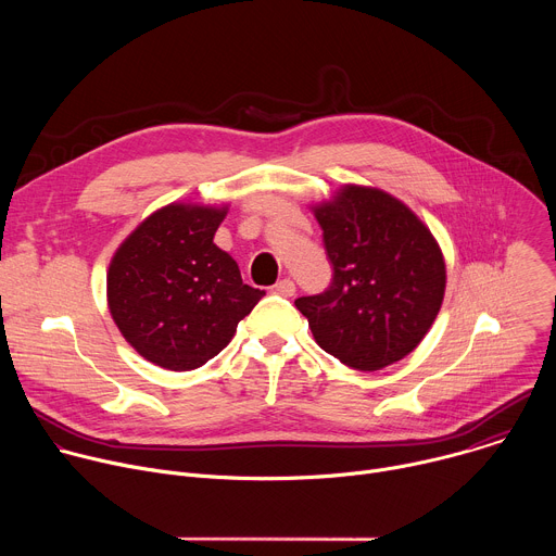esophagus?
<instances>
[{
    "instance_id": "1",
    "label": "esophagus",
    "mask_w": 556,
    "mask_h": 556,
    "mask_svg": "<svg viewBox=\"0 0 556 556\" xmlns=\"http://www.w3.org/2000/svg\"><path fill=\"white\" fill-rule=\"evenodd\" d=\"M275 292L281 294V296H294L296 288H294V281L292 279H281L275 283Z\"/></svg>"
}]
</instances>
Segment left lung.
<instances>
[{"label": "left lung", "mask_w": 556, "mask_h": 556, "mask_svg": "<svg viewBox=\"0 0 556 556\" xmlns=\"http://www.w3.org/2000/svg\"><path fill=\"white\" fill-rule=\"evenodd\" d=\"M312 208L334 268L326 292L294 301L314 341L361 371L405 358L444 299L446 268L435 237L407 204L374 187L345 185Z\"/></svg>", "instance_id": "8db88e82"}]
</instances>
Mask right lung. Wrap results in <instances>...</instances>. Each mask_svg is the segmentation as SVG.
Instances as JSON below:
<instances>
[{
    "label": "right lung",
    "instance_id": "obj_1",
    "mask_svg": "<svg viewBox=\"0 0 556 556\" xmlns=\"http://www.w3.org/2000/svg\"><path fill=\"white\" fill-rule=\"evenodd\" d=\"M226 206L174 202L127 237L108 270V305L125 341L172 371L202 367L266 294L213 244Z\"/></svg>",
    "mask_w": 556,
    "mask_h": 556
}]
</instances>
